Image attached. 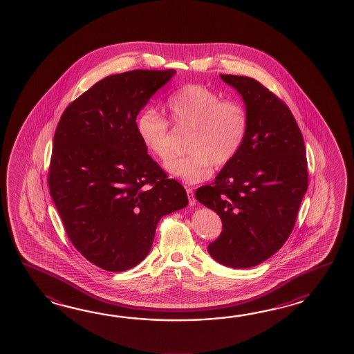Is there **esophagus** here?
Listing matches in <instances>:
<instances>
[{"mask_svg":"<svg viewBox=\"0 0 354 354\" xmlns=\"http://www.w3.org/2000/svg\"><path fill=\"white\" fill-rule=\"evenodd\" d=\"M186 192H187L188 196V203H189L191 206H194L196 203L195 195H194V188L186 187Z\"/></svg>","mask_w":354,"mask_h":354,"instance_id":"obj_1","label":"esophagus"}]
</instances>
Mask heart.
Instances as JSON below:
<instances>
[{
  "label": "heart",
  "instance_id": "obj_1",
  "mask_svg": "<svg viewBox=\"0 0 354 354\" xmlns=\"http://www.w3.org/2000/svg\"><path fill=\"white\" fill-rule=\"evenodd\" d=\"M167 113L177 129L191 130L186 157L167 169L186 183L207 180L214 166L224 168L241 151L248 130V113L239 101L221 100L207 86L188 83L167 98ZM136 133L145 149L167 163L174 157L169 122L151 109L138 115Z\"/></svg>",
  "mask_w": 354,
  "mask_h": 354
}]
</instances>
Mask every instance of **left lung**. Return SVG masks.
I'll list each match as a JSON object with an SVG mask.
<instances>
[{"label": "left lung", "instance_id": "8db88e82", "mask_svg": "<svg viewBox=\"0 0 354 354\" xmlns=\"http://www.w3.org/2000/svg\"><path fill=\"white\" fill-rule=\"evenodd\" d=\"M220 77L241 93L248 130L236 157L195 196L223 223L209 254L249 268L273 256L294 229L308 189L306 149L294 115L273 92L250 77Z\"/></svg>", "mask_w": 354, "mask_h": 354}]
</instances>
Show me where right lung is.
Here are the masks:
<instances>
[{"label":"right lung","instance_id":"1","mask_svg":"<svg viewBox=\"0 0 354 354\" xmlns=\"http://www.w3.org/2000/svg\"><path fill=\"white\" fill-rule=\"evenodd\" d=\"M176 71L136 69L95 83L60 116L48 183L68 238L110 272L148 256L162 216L187 194L151 159L136 133L139 111Z\"/></svg>","mask_w":354,"mask_h":354}]
</instances>
